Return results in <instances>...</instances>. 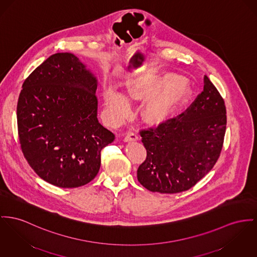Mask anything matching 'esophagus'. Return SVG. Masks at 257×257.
<instances>
[{
	"label": "esophagus",
	"instance_id": "obj_1",
	"mask_svg": "<svg viewBox=\"0 0 257 257\" xmlns=\"http://www.w3.org/2000/svg\"><path fill=\"white\" fill-rule=\"evenodd\" d=\"M137 140H138V136L136 133H132V132L127 133L126 136L123 138L124 142H131V141H137Z\"/></svg>",
	"mask_w": 257,
	"mask_h": 257
}]
</instances>
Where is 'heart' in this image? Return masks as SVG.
<instances>
[{"instance_id":"b5f03b06","label":"heart","mask_w":257,"mask_h":257,"mask_svg":"<svg viewBox=\"0 0 257 257\" xmlns=\"http://www.w3.org/2000/svg\"><path fill=\"white\" fill-rule=\"evenodd\" d=\"M126 95L114 89L104 92L105 117L110 123L119 122L130 110V101L150 98L141 109V116L148 123L168 120L185 101L190 91L187 81L174 73H147L128 80Z\"/></svg>"}]
</instances>
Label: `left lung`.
Segmentation results:
<instances>
[{"label":"left lung","instance_id":"8db88e82","mask_svg":"<svg viewBox=\"0 0 257 257\" xmlns=\"http://www.w3.org/2000/svg\"><path fill=\"white\" fill-rule=\"evenodd\" d=\"M226 122L224 100L205 76L202 93L184 113L155 130L140 132L147 151L137 170L140 184L164 194L193 187L217 162Z\"/></svg>","mask_w":257,"mask_h":257}]
</instances>
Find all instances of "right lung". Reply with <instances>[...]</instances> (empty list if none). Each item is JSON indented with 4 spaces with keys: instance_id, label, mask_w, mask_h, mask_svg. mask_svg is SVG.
Wrapping results in <instances>:
<instances>
[{
    "instance_id": "obj_1",
    "label": "right lung",
    "mask_w": 257,
    "mask_h": 257,
    "mask_svg": "<svg viewBox=\"0 0 257 257\" xmlns=\"http://www.w3.org/2000/svg\"><path fill=\"white\" fill-rule=\"evenodd\" d=\"M97 78L69 52L51 55L22 85L17 116L22 153L45 181L61 188L90 182L115 136L97 119Z\"/></svg>"
}]
</instances>
